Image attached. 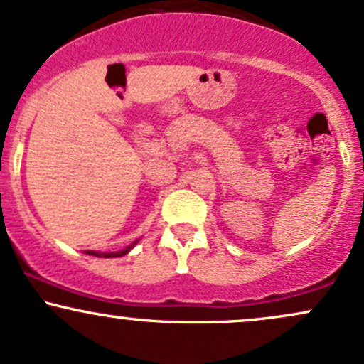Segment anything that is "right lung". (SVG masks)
<instances>
[{
	"instance_id": "right-lung-1",
	"label": "right lung",
	"mask_w": 364,
	"mask_h": 364,
	"mask_svg": "<svg viewBox=\"0 0 364 364\" xmlns=\"http://www.w3.org/2000/svg\"><path fill=\"white\" fill-rule=\"evenodd\" d=\"M135 245V243H133ZM132 245V246H133ZM129 252V248H127V250H123V252H116V253H97V252H87L89 255H95V257H104V258H112V257H123V255H127Z\"/></svg>"
}]
</instances>
